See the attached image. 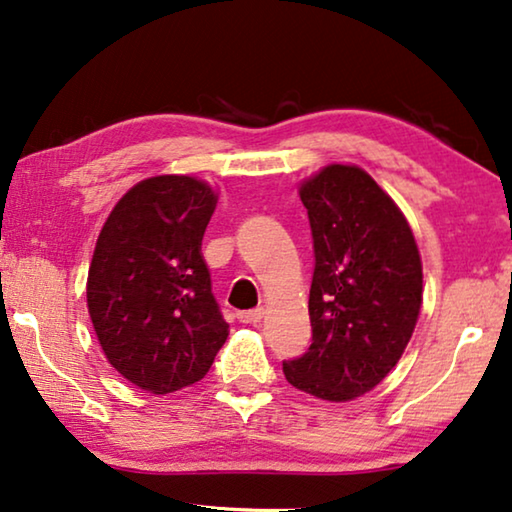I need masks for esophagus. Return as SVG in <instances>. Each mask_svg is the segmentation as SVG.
I'll return each instance as SVG.
<instances>
[{"mask_svg":"<svg viewBox=\"0 0 512 512\" xmlns=\"http://www.w3.org/2000/svg\"><path fill=\"white\" fill-rule=\"evenodd\" d=\"M264 310L262 307H257V310H246V312H237V319L241 323H250V326H255V323L262 321Z\"/></svg>","mask_w":512,"mask_h":512,"instance_id":"obj_1","label":"esophagus"}]
</instances>
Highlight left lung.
Masks as SVG:
<instances>
[{"label": "left lung", "instance_id": "1", "mask_svg": "<svg viewBox=\"0 0 512 512\" xmlns=\"http://www.w3.org/2000/svg\"><path fill=\"white\" fill-rule=\"evenodd\" d=\"M314 243L312 344L282 362L291 385L351 401L396 367L421 307V259L394 200L358 166L332 164L300 186Z\"/></svg>", "mask_w": 512, "mask_h": 512}]
</instances>
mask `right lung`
<instances>
[{"label":"right lung","instance_id":"right-lung-1","mask_svg":"<svg viewBox=\"0 0 512 512\" xmlns=\"http://www.w3.org/2000/svg\"><path fill=\"white\" fill-rule=\"evenodd\" d=\"M216 193L186 175L129 189L104 223L88 269V312L111 367L168 394L207 376L227 323L202 259Z\"/></svg>","mask_w":512,"mask_h":512}]
</instances>
